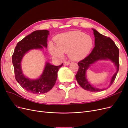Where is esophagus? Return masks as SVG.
I'll return each instance as SVG.
<instances>
[{"label": "esophagus", "mask_w": 128, "mask_h": 128, "mask_svg": "<svg viewBox=\"0 0 128 128\" xmlns=\"http://www.w3.org/2000/svg\"><path fill=\"white\" fill-rule=\"evenodd\" d=\"M70 62H68V61H64V65H68L70 64Z\"/></svg>", "instance_id": "34e87169"}]
</instances>
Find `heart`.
<instances>
[{
  "label": "heart",
  "instance_id": "obj_1",
  "mask_svg": "<svg viewBox=\"0 0 128 128\" xmlns=\"http://www.w3.org/2000/svg\"><path fill=\"white\" fill-rule=\"evenodd\" d=\"M56 45L50 42L49 51L52 55L61 58L68 52L70 58L80 60L90 53L94 46L92 37L80 31H72L58 34L55 38Z\"/></svg>",
  "mask_w": 128,
  "mask_h": 128
}]
</instances>
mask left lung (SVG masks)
<instances>
[{"instance_id":"8db88e82","label":"left lung","mask_w":128,"mask_h":128,"mask_svg":"<svg viewBox=\"0 0 128 128\" xmlns=\"http://www.w3.org/2000/svg\"><path fill=\"white\" fill-rule=\"evenodd\" d=\"M95 37V46L90 54L78 62L79 68L75 76L77 82L84 90L91 92H99L106 88H98L93 86L86 78V72L91 64L98 60H110L114 63L117 70L112 77L110 87L115 80L119 70V50L110 37H107L92 29Z\"/></svg>"}]
</instances>
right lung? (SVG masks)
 <instances>
[{
    "label": "right lung",
    "instance_id": "obj_1",
    "mask_svg": "<svg viewBox=\"0 0 128 128\" xmlns=\"http://www.w3.org/2000/svg\"><path fill=\"white\" fill-rule=\"evenodd\" d=\"M48 34L46 30L34 31L18 42L12 56L15 79L26 91L34 94H43L51 90L56 82L58 70L63 65L56 66L46 62L42 74L36 80L27 78L22 72L21 62L23 57L29 50L47 48Z\"/></svg>",
    "mask_w": 128,
    "mask_h": 128
}]
</instances>
